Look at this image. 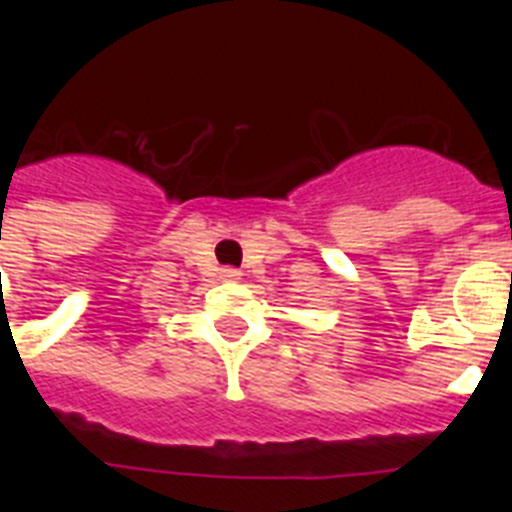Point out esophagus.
Wrapping results in <instances>:
<instances>
[{
	"label": "esophagus",
	"instance_id": "obj_1",
	"mask_svg": "<svg viewBox=\"0 0 512 512\" xmlns=\"http://www.w3.org/2000/svg\"><path fill=\"white\" fill-rule=\"evenodd\" d=\"M220 279H228V282H235V279H241V271L233 269V266H225V269H220Z\"/></svg>",
	"mask_w": 512,
	"mask_h": 512
}]
</instances>
